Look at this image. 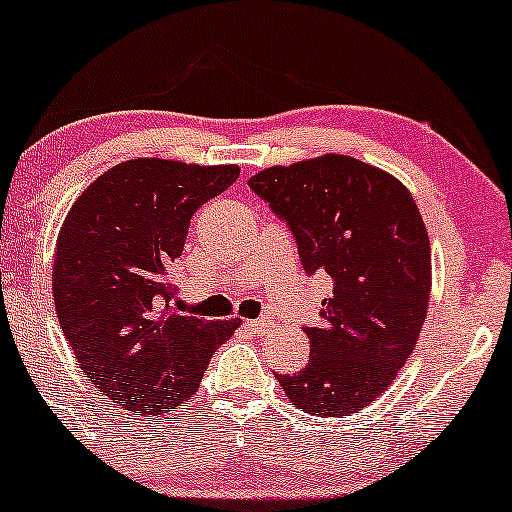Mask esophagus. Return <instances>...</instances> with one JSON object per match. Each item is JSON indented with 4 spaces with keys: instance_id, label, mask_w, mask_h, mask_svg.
Segmentation results:
<instances>
[{
    "instance_id": "obj_1",
    "label": "esophagus",
    "mask_w": 512,
    "mask_h": 512,
    "mask_svg": "<svg viewBox=\"0 0 512 512\" xmlns=\"http://www.w3.org/2000/svg\"><path fill=\"white\" fill-rule=\"evenodd\" d=\"M245 326H248L250 331H255V334H262V331H267V322H264V319H250V322Z\"/></svg>"
}]
</instances>
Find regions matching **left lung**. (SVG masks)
Masks as SVG:
<instances>
[{
  "mask_svg": "<svg viewBox=\"0 0 512 512\" xmlns=\"http://www.w3.org/2000/svg\"><path fill=\"white\" fill-rule=\"evenodd\" d=\"M291 229L307 274H326L322 324L305 326L310 360L279 377L310 415L367 408L405 365L432 293V248L410 190L355 157L269 166L248 181Z\"/></svg>",
  "mask_w": 512,
  "mask_h": 512,
  "instance_id": "8db88e82",
  "label": "left lung"
}]
</instances>
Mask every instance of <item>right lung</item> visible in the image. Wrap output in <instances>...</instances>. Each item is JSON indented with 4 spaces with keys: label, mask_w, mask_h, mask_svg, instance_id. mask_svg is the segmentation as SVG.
Segmentation results:
<instances>
[{
    "label": "right lung",
    "mask_w": 512,
    "mask_h": 512,
    "mask_svg": "<svg viewBox=\"0 0 512 512\" xmlns=\"http://www.w3.org/2000/svg\"><path fill=\"white\" fill-rule=\"evenodd\" d=\"M240 176L236 164L128 159L73 202L54 250L57 317L102 396L145 415L195 396L212 353L238 319L178 315L171 269L190 217Z\"/></svg>",
    "instance_id": "right-lung-1"
}]
</instances>
